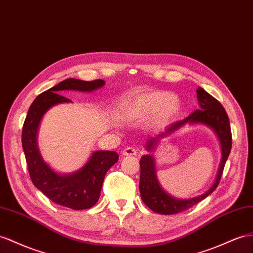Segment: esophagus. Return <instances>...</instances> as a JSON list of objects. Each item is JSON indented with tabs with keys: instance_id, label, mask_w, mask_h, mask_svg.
I'll use <instances>...</instances> for the list:
<instances>
[{
	"instance_id": "esophagus-1",
	"label": "esophagus",
	"mask_w": 253,
	"mask_h": 253,
	"mask_svg": "<svg viewBox=\"0 0 253 253\" xmlns=\"http://www.w3.org/2000/svg\"><path fill=\"white\" fill-rule=\"evenodd\" d=\"M122 154L124 155V156H131V155L137 154V150H135V148L132 146H127L124 148V150H123Z\"/></svg>"
}]
</instances>
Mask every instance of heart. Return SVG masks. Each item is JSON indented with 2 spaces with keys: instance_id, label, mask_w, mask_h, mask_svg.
Returning a JSON list of instances; mask_svg holds the SVG:
<instances>
[{
  "instance_id": "b5f03b06",
  "label": "heart",
  "mask_w": 253,
  "mask_h": 253,
  "mask_svg": "<svg viewBox=\"0 0 253 253\" xmlns=\"http://www.w3.org/2000/svg\"><path fill=\"white\" fill-rule=\"evenodd\" d=\"M180 103L177 97L165 90L138 94L124 102L122 116L127 121H141L153 115L154 124L163 125L175 116Z\"/></svg>"
}]
</instances>
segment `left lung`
<instances>
[{
    "mask_svg": "<svg viewBox=\"0 0 253 253\" xmlns=\"http://www.w3.org/2000/svg\"><path fill=\"white\" fill-rule=\"evenodd\" d=\"M197 95L201 107L200 110H196L185 120L174 123L169 128L166 129L165 132H161L156 137L147 140L146 147L148 151H152L160 139L177 130L178 128L184 126L186 123H191V124H193V123H200V124L210 126L217 133L222 151V158L219 166L216 180L209 190L199 197L188 200L175 199L164 191L160 187L156 177L155 160L153 156H151V155H144L140 160V193L142 201L147 205L148 209H151L155 212L163 213V215H173V213L182 212L188 210L193 205L204 200L206 197H209L217 188L220 179H221L224 165L229 157L232 147V133L229 116L226 114V111L221 103L216 98H213L211 95H210L202 87H198Z\"/></svg>",
    "mask_w": 253,
    "mask_h": 253,
    "instance_id": "obj_1",
    "label": "left lung"
}]
</instances>
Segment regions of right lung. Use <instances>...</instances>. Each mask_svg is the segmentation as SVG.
<instances>
[{
    "mask_svg": "<svg viewBox=\"0 0 253 253\" xmlns=\"http://www.w3.org/2000/svg\"><path fill=\"white\" fill-rule=\"evenodd\" d=\"M103 84L105 81L101 79L82 81L74 78L60 82L36 97L29 109L22 127V147L32 182L52 202L68 209L87 210L97 203L103 178L110 168L119 160V155L113 151L94 152L86 165L79 171L68 175H60L51 169L41 156L36 141L37 129L42 115L51 107L71 101L59 94L61 90L92 92Z\"/></svg>",
    "mask_w": 253,
    "mask_h": 253,
    "instance_id": "1",
    "label": "right lung"
}]
</instances>
